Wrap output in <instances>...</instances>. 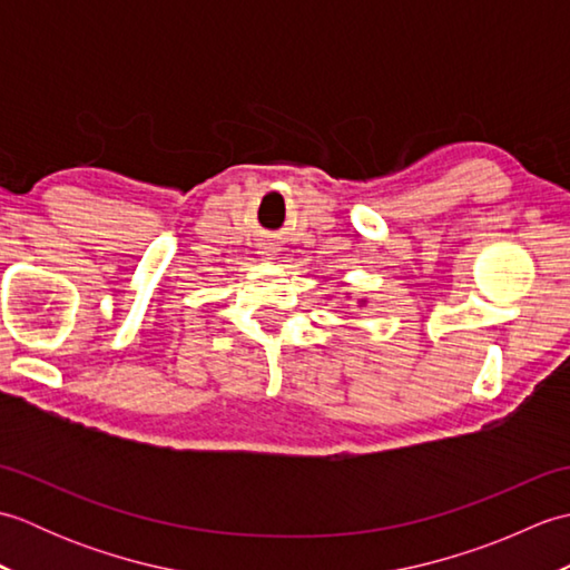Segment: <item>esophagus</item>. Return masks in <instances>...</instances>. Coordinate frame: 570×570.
Returning a JSON list of instances; mask_svg holds the SVG:
<instances>
[{
	"label": "esophagus",
	"instance_id": "1",
	"mask_svg": "<svg viewBox=\"0 0 570 570\" xmlns=\"http://www.w3.org/2000/svg\"><path fill=\"white\" fill-rule=\"evenodd\" d=\"M272 252H274V249H269V247H264V252H262V257H264V259H272Z\"/></svg>",
	"mask_w": 570,
	"mask_h": 570
}]
</instances>
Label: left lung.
I'll list each match as a JSON object with an SVG mask.
<instances>
[{"label": "left lung", "instance_id": "left-lung-1", "mask_svg": "<svg viewBox=\"0 0 570 570\" xmlns=\"http://www.w3.org/2000/svg\"><path fill=\"white\" fill-rule=\"evenodd\" d=\"M362 304H365V301H360V306H362Z\"/></svg>", "mask_w": 570, "mask_h": 570}]
</instances>
